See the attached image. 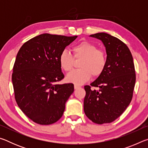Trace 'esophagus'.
Wrapping results in <instances>:
<instances>
[{
	"label": "esophagus",
	"instance_id": "esophagus-1",
	"mask_svg": "<svg viewBox=\"0 0 148 148\" xmlns=\"http://www.w3.org/2000/svg\"><path fill=\"white\" fill-rule=\"evenodd\" d=\"M79 87H80L79 86H77V85H76V84H74V89H78V88H79Z\"/></svg>",
	"mask_w": 148,
	"mask_h": 148
}]
</instances>
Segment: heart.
<instances>
[{"label":"heart","mask_w":148,"mask_h":148,"mask_svg":"<svg viewBox=\"0 0 148 148\" xmlns=\"http://www.w3.org/2000/svg\"><path fill=\"white\" fill-rule=\"evenodd\" d=\"M72 52L75 59H82L79 63L80 69L70 72L66 76L67 82L82 85L88 81L92 75L99 77L103 73L107 64L104 50L97 49L96 45L91 42H83L74 46ZM74 58L68 50H62L59 57L61 68L65 72L71 71L74 66Z\"/></svg>","instance_id":"b5f03b06"}]
</instances>
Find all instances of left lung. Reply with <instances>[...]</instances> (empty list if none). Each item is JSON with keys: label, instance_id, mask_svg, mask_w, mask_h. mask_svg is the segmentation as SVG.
Instances as JSON below:
<instances>
[{"label": "left lung", "instance_id": "left-lung-1", "mask_svg": "<svg viewBox=\"0 0 148 148\" xmlns=\"http://www.w3.org/2000/svg\"><path fill=\"white\" fill-rule=\"evenodd\" d=\"M90 36L101 40L104 45L107 64L101 76L84 87V110L95 123H109L123 113L132 100L136 82L133 58L127 45L116 37L105 32ZM91 86L99 89L92 90Z\"/></svg>", "mask_w": 148, "mask_h": 148}]
</instances>
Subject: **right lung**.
<instances>
[{
	"instance_id": "add662e5",
	"label": "right lung",
	"mask_w": 148,
	"mask_h": 148,
	"mask_svg": "<svg viewBox=\"0 0 148 148\" xmlns=\"http://www.w3.org/2000/svg\"><path fill=\"white\" fill-rule=\"evenodd\" d=\"M77 37L42 34L26 42L17 54L12 76L15 99L36 123H54L63 114L74 88L72 84H57L64 76L59 57Z\"/></svg>"
}]
</instances>
